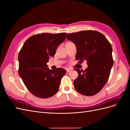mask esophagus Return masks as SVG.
<instances>
[{"mask_svg": "<svg viewBox=\"0 0 130 130\" xmlns=\"http://www.w3.org/2000/svg\"><path fill=\"white\" fill-rule=\"evenodd\" d=\"M66 70H67V72H71L72 70H73V69H71V68H67Z\"/></svg>", "mask_w": 130, "mask_h": 130, "instance_id": "obj_1", "label": "esophagus"}]
</instances>
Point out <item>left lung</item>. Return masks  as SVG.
I'll use <instances>...</instances> for the list:
<instances>
[{
  "label": "left lung",
  "mask_w": 130,
  "mask_h": 130,
  "mask_svg": "<svg viewBox=\"0 0 130 130\" xmlns=\"http://www.w3.org/2000/svg\"><path fill=\"white\" fill-rule=\"evenodd\" d=\"M67 39L76 46V60L87 61L85 70L76 69L78 75L74 81L75 89L82 95L92 96L107 83L113 64L112 48L101 33L94 30L69 34Z\"/></svg>",
  "instance_id": "left-lung-1"
}]
</instances>
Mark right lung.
Segmentation results:
<instances>
[{"instance_id":"obj_1","label":"right lung","mask_w":130,"mask_h":130,"mask_svg":"<svg viewBox=\"0 0 130 130\" xmlns=\"http://www.w3.org/2000/svg\"><path fill=\"white\" fill-rule=\"evenodd\" d=\"M66 36V32L34 35L25 42L19 52V75L35 96L46 99L57 92L66 70L61 68L51 70L46 63L50 57L55 55L57 46Z\"/></svg>"}]
</instances>
